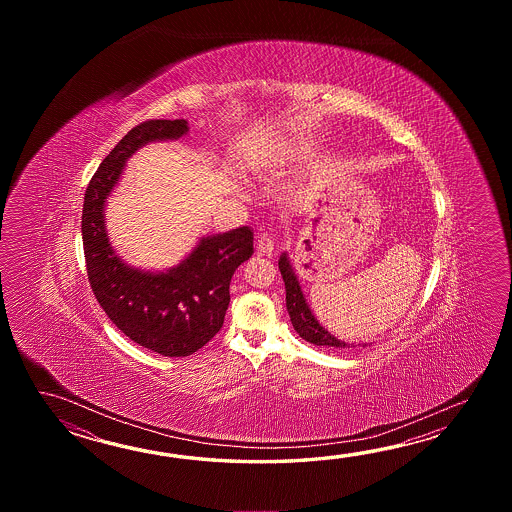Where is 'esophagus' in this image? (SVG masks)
Masks as SVG:
<instances>
[{"instance_id":"34e87169","label":"esophagus","mask_w":512,"mask_h":512,"mask_svg":"<svg viewBox=\"0 0 512 512\" xmlns=\"http://www.w3.org/2000/svg\"><path fill=\"white\" fill-rule=\"evenodd\" d=\"M256 247H258V252H260L261 256H271L272 251H274V241H272L271 236L267 232H263V234H258Z\"/></svg>"}]
</instances>
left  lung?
Returning <instances> with one entry per match:
<instances>
[{"label": "left lung", "instance_id": "left-lung-1", "mask_svg": "<svg viewBox=\"0 0 512 512\" xmlns=\"http://www.w3.org/2000/svg\"><path fill=\"white\" fill-rule=\"evenodd\" d=\"M278 267H280L283 282H285V304H287V311H289L296 333L307 342L315 344V346L349 348V344L333 337L331 333H327L326 329L318 324V320L313 316L309 305L305 302L300 283L296 280V274H294L293 267H291V263H289L285 254L280 256Z\"/></svg>", "mask_w": 512, "mask_h": 512}]
</instances>
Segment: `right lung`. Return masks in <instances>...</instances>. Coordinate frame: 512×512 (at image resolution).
Returning a JSON list of instances; mask_svg holds the SVG:
<instances>
[{"label": "right lung", "instance_id": "1", "mask_svg": "<svg viewBox=\"0 0 512 512\" xmlns=\"http://www.w3.org/2000/svg\"><path fill=\"white\" fill-rule=\"evenodd\" d=\"M186 120L153 119L131 128L91 177L82 210L87 278L100 307L126 337L164 357H188L216 337L229 309L230 280L254 254L249 227L199 241L172 271L152 274L126 267L104 229V203L126 159L146 142L179 139Z\"/></svg>", "mask_w": 512, "mask_h": 512}]
</instances>
